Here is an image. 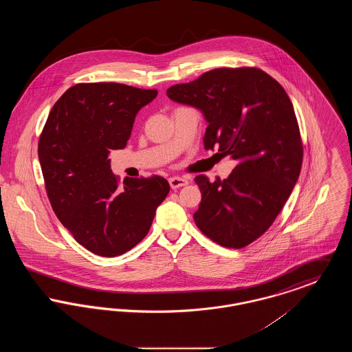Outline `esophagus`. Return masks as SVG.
Returning <instances> with one entry per match:
<instances>
[{"label":"esophagus","instance_id":"1","mask_svg":"<svg viewBox=\"0 0 352 352\" xmlns=\"http://www.w3.org/2000/svg\"><path fill=\"white\" fill-rule=\"evenodd\" d=\"M168 184H170V187L173 190H177L179 187L187 186L188 181L186 178H182V177H171V178H168Z\"/></svg>","mask_w":352,"mask_h":352}]
</instances>
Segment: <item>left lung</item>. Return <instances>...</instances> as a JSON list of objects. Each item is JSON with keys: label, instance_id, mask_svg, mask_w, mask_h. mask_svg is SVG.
<instances>
[{"label": "left lung", "instance_id": "1", "mask_svg": "<svg viewBox=\"0 0 352 352\" xmlns=\"http://www.w3.org/2000/svg\"><path fill=\"white\" fill-rule=\"evenodd\" d=\"M168 96L199 108L208 121L204 149L218 148L237 162L227 179L195 177L201 192L197 227L221 247H247L268 231L301 173L303 145L292 101L256 67L215 68L171 85Z\"/></svg>", "mask_w": 352, "mask_h": 352}]
</instances>
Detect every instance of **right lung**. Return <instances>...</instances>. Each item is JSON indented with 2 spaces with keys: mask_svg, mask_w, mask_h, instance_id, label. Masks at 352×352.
I'll return each instance as SVG.
<instances>
[{
  "mask_svg": "<svg viewBox=\"0 0 352 352\" xmlns=\"http://www.w3.org/2000/svg\"><path fill=\"white\" fill-rule=\"evenodd\" d=\"M157 94L126 84H75L54 104L39 137L38 157L55 215L99 256L135 247L170 191L160 175L121 182L108 160L111 151L125 148L137 112Z\"/></svg>",
  "mask_w": 352,
  "mask_h": 352,
  "instance_id": "add662e5",
  "label": "right lung"
}]
</instances>
